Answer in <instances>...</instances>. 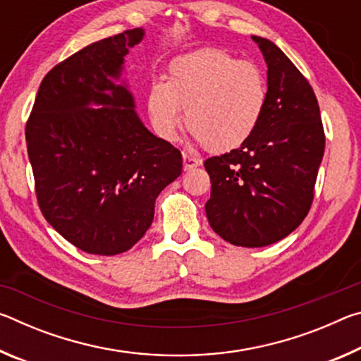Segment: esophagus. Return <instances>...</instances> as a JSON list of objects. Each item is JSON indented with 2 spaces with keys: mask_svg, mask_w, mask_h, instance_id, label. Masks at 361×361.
<instances>
[{
  "mask_svg": "<svg viewBox=\"0 0 361 361\" xmlns=\"http://www.w3.org/2000/svg\"><path fill=\"white\" fill-rule=\"evenodd\" d=\"M197 166H200V159L188 156V154L183 156V167H185V170H191V169H195Z\"/></svg>",
  "mask_w": 361,
  "mask_h": 361,
  "instance_id": "34e87169",
  "label": "esophagus"
}]
</instances>
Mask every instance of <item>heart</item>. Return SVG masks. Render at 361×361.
I'll use <instances>...</instances> for the list:
<instances>
[{"label":"heart","mask_w":361,"mask_h":361,"mask_svg":"<svg viewBox=\"0 0 361 361\" xmlns=\"http://www.w3.org/2000/svg\"><path fill=\"white\" fill-rule=\"evenodd\" d=\"M269 99L259 65L240 60L224 49L205 47L172 60L166 81H152L148 114L164 140L176 138L181 111L186 129L210 151L242 146L258 129Z\"/></svg>","instance_id":"obj_1"}]
</instances>
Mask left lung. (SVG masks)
Masks as SVG:
<instances>
[{"mask_svg":"<svg viewBox=\"0 0 361 361\" xmlns=\"http://www.w3.org/2000/svg\"><path fill=\"white\" fill-rule=\"evenodd\" d=\"M267 63L269 99L258 129L239 148L204 162L212 229L237 247H266L307 216L325 151L312 85L269 39L253 36Z\"/></svg>","mask_w":361,"mask_h":361,"instance_id":"left-lung-1","label":"left lung"}]
</instances>
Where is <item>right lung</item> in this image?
<instances>
[{"label":"right lung","instance_id":"right-lung-1","mask_svg":"<svg viewBox=\"0 0 361 361\" xmlns=\"http://www.w3.org/2000/svg\"><path fill=\"white\" fill-rule=\"evenodd\" d=\"M142 28L92 42L41 81L25 126L35 192L47 223L85 253H124L181 173L180 149L146 129L118 78ZM90 102L103 104L87 109Z\"/></svg>","mask_w":361,"mask_h":361}]
</instances>
